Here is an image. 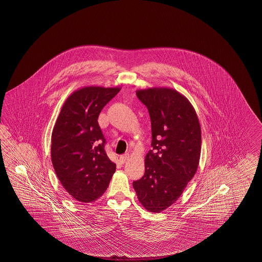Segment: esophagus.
Returning a JSON list of instances; mask_svg holds the SVG:
<instances>
[{
	"label": "esophagus",
	"instance_id": "34e87169",
	"mask_svg": "<svg viewBox=\"0 0 262 262\" xmlns=\"http://www.w3.org/2000/svg\"><path fill=\"white\" fill-rule=\"evenodd\" d=\"M129 157H130L129 154H124L123 156H120V162H121L122 164H123V163H125V162L128 160Z\"/></svg>",
	"mask_w": 262,
	"mask_h": 262
}]
</instances>
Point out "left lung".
Segmentation results:
<instances>
[{
	"label": "left lung",
	"mask_w": 262,
	"mask_h": 262,
	"mask_svg": "<svg viewBox=\"0 0 262 262\" xmlns=\"http://www.w3.org/2000/svg\"><path fill=\"white\" fill-rule=\"evenodd\" d=\"M137 96L150 114L152 149L145 157L143 177L133 187L147 211L160 212L178 200L195 174L201 124L192 104L176 90H138Z\"/></svg>",
	"instance_id": "left-lung-1"
}]
</instances>
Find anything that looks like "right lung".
Returning <instances> with one entry per match:
<instances>
[{
    "mask_svg": "<svg viewBox=\"0 0 262 262\" xmlns=\"http://www.w3.org/2000/svg\"><path fill=\"white\" fill-rule=\"evenodd\" d=\"M120 87L87 86L61 106L51 135V161L63 188L76 201L90 203L104 194L116 170L105 151L98 124L101 111Z\"/></svg>",
    "mask_w": 262,
    "mask_h": 262,
    "instance_id": "obj_1",
    "label": "right lung"
}]
</instances>
